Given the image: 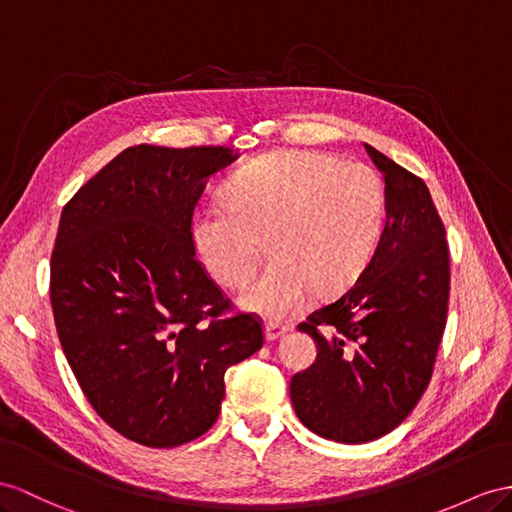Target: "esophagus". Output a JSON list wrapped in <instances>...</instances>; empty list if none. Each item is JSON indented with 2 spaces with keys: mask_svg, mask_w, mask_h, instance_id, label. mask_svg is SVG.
<instances>
[{
  "mask_svg": "<svg viewBox=\"0 0 512 512\" xmlns=\"http://www.w3.org/2000/svg\"><path fill=\"white\" fill-rule=\"evenodd\" d=\"M287 333V326L279 324V322H268L266 324V339L268 342H277L283 335Z\"/></svg>",
  "mask_w": 512,
  "mask_h": 512,
  "instance_id": "obj_1",
  "label": "esophagus"
}]
</instances>
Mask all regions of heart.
I'll list each match as a JSON object with an SVG mask.
<instances>
[{
	"label": "heart",
	"instance_id": "b5f03b06",
	"mask_svg": "<svg viewBox=\"0 0 512 512\" xmlns=\"http://www.w3.org/2000/svg\"><path fill=\"white\" fill-rule=\"evenodd\" d=\"M225 207L196 212L190 238L212 279L242 287L268 251L264 277L242 307L279 320L320 296L344 292L372 261L387 220L385 183L344 157L290 149L261 155L222 190Z\"/></svg>",
	"mask_w": 512,
	"mask_h": 512
}]
</instances>
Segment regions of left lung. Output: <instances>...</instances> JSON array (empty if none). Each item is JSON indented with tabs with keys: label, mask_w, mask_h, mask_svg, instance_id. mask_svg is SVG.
Here are the masks:
<instances>
[{
	"label": "left lung",
	"mask_w": 512,
	"mask_h": 512,
	"mask_svg": "<svg viewBox=\"0 0 512 512\" xmlns=\"http://www.w3.org/2000/svg\"><path fill=\"white\" fill-rule=\"evenodd\" d=\"M365 151L385 179L381 242L355 285L298 324L318 357L290 383L300 422L339 443L383 437L415 409L450 300L448 240L426 183L370 144Z\"/></svg>",
	"instance_id": "8db88e82"
}]
</instances>
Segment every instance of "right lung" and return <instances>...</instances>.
I'll return each mask as SVG.
<instances>
[{
    "mask_svg": "<svg viewBox=\"0 0 512 512\" xmlns=\"http://www.w3.org/2000/svg\"><path fill=\"white\" fill-rule=\"evenodd\" d=\"M227 147H129L64 205L51 253V309L97 415L147 448L214 426L225 372L264 346L255 313H231L190 238Z\"/></svg>",
    "mask_w": 512,
    "mask_h": 512,
    "instance_id": "obj_1",
    "label": "right lung"
}]
</instances>
